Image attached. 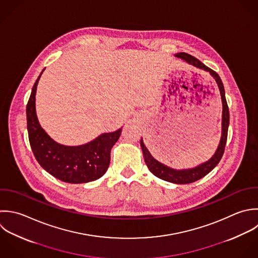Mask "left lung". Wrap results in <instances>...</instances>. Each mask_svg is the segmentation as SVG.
<instances>
[{
    "instance_id": "left-lung-1",
    "label": "left lung",
    "mask_w": 258,
    "mask_h": 258,
    "mask_svg": "<svg viewBox=\"0 0 258 258\" xmlns=\"http://www.w3.org/2000/svg\"><path fill=\"white\" fill-rule=\"evenodd\" d=\"M176 57L181 58L182 60L186 61L188 64L202 69L204 71H207L211 74V76L215 79L219 91H220V95H221V100H222V123H221V139L218 145V148L215 152V154L212 156L211 159H209L208 161H206L205 163L200 164L197 167L191 168V169H183V170H176L173 168H170L164 164H162L161 162L157 161L150 153V151L147 149V147L144 144L143 139H141V147H142V151L144 154V159L145 162L149 168V170L158 178L170 182V183H174V184H190L193 182H196L198 180H200L201 178L205 177L207 174H209L220 162L223 153H224V149H225V145H226V141H227V133H228V126H229V109H228V105H227V101H226V97H225V90H224V86L223 83L221 81L220 76L213 71L212 69H210L209 67H207L205 64H203L200 60H198L197 58H195L194 56L185 53V52H180L175 54Z\"/></svg>"
}]
</instances>
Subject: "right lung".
<instances>
[{
    "label": "right lung",
    "instance_id": "1",
    "mask_svg": "<svg viewBox=\"0 0 258 258\" xmlns=\"http://www.w3.org/2000/svg\"><path fill=\"white\" fill-rule=\"evenodd\" d=\"M43 71L32 88L26 108L27 130L33 154L40 166L60 181L71 184L95 181L107 171L110 150L119 139L122 127L102 134L80 146H64L55 142L42 128L36 113L35 96Z\"/></svg>",
    "mask_w": 258,
    "mask_h": 258
}]
</instances>
